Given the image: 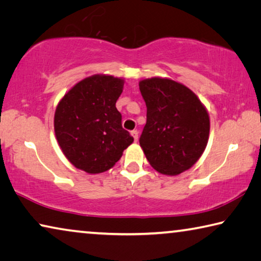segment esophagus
Listing matches in <instances>:
<instances>
[{
    "mask_svg": "<svg viewBox=\"0 0 261 261\" xmlns=\"http://www.w3.org/2000/svg\"><path fill=\"white\" fill-rule=\"evenodd\" d=\"M130 134H132V136H133L135 141H138V139H139V132L138 130H132Z\"/></svg>",
    "mask_w": 261,
    "mask_h": 261,
    "instance_id": "esophagus-1",
    "label": "esophagus"
}]
</instances>
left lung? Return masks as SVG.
I'll use <instances>...</instances> for the list:
<instances>
[{
  "instance_id": "8db88e82",
  "label": "left lung",
  "mask_w": 261,
  "mask_h": 261,
  "mask_svg": "<svg viewBox=\"0 0 261 261\" xmlns=\"http://www.w3.org/2000/svg\"><path fill=\"white\" fill-rule=\"evenodd\" d=\"M147 105V123L140 146L150 165L165 176L191 169L207 147L209 114L195 93L166 77L139 82Z\"/></svg>"
}]
</instances>
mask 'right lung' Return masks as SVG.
I'll list each match as a JSON object with an SVG mask.
<instances>
[{"instance_id":"right-lung-1","label":"right lung","mask_w":261,"mask_h":261,"mask_svg":"<svg viewBox=\"0 0 261 261\" xmlns=\"http://www.w3.org/2000/svg\"><path fill=\"white\" fill-rule=\"evenodd\" d=\"M125 80L96 74L76 83L59 101L55 138L76 169L97 174L113 168L134 139L121 126L115 102Z\"/></svg>"}]
</instances>
